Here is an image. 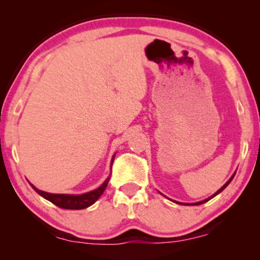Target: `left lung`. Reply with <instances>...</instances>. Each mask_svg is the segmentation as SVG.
Listing matches in <instances>:
<instances>
[{"label": "left lung", "instance_id": "left-lung-1", "mask_svg": "<svg viewBox=\"0 0 260 260\" xmlns=\"http://www.w3.org/2000/svg\"><path fill=\"white\" fill-rule=\"evenodd\" d=\"M234 175H236V174H233V175H232V177H231V179H230L229 181H227V182H226L225 184H223V186H222L221 188H220V189H219L218 191H216V193H214V194H213V195H212V197H209L208 199H206V200H202V201H200V202H195V204H186V205H201V204H205V202H207L208 200H211V199H213V198H214V197H215V195H218L219 193H221V191H222L223 189H225V188H226L227 186H229V184H230V182H231V181H232V179H233V177H234ZM181 205H184V204H181Z\"/></svg>", "mask_w": 260, "mask_h": 260}]
</instances>
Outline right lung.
Returning a JSON list of instances; mask_svg holds the SVG:
<instances>
[{"instance_id":"add662e5","label":"right lung","mask_w":260,"mask_h":260,"mask_svg":"<svg viewBox=\"0 0 260 260\" xmlns=\"http://www.w3.org/2000/svg\"><path fill=\"white\" fill-rule=\"evenodd\" d=\"M113 159H115V156H113L111 159V166L113 163ZM110 177H108L104 181V183L102 184L101 187L97 188V189L88 191V193L81 194V195H69V194H52L47 193V191H42L38 189L37 187H34L33 184H30L33 187V189L37 191L39 195H41L42 198H45L46 200L51 201L52 204L58 206L60 208L63 209H84L87 208L88 206L93 205L95 201L98 200L99 197L104 193L106 186H108Z\"/></svg>"}]
</instances>
